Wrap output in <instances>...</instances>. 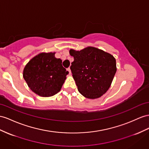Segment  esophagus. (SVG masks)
<instances>
[{
  "label": "esophagus",
  "mask_w": 149,
  "mask_h": 149,
  "mask_svg": "<svg viewBox=\"0 0 149 149\" xmlns=\"http://www.w3.org/2000/svg\"><path fill=\"white\" fill-rule=\"evenodd\" d=\"M67 70H68V72H69V74H71V70H70V68H67Z\"/></svg>",
  "instance_id": "1"
}]
</instances>
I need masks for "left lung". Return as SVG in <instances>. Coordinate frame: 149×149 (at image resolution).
<instances>
[{"label": "left lung", "mask_w": 149, "mask_h": 149, "mask_svg": "<svg viewBox=\"0 0 149 149\" xmlns=\"http://www.w3.org/2000/svg\"><path fill=\"white\" fill-rule=\"evenodd\" d=\"M74 56L70 69L79 92L88 99H97L111 86L116 72V59L109 53L93 47L80 51L70 49Z\"/></svg>", "instance_id": "obj_1"}]
</instances>
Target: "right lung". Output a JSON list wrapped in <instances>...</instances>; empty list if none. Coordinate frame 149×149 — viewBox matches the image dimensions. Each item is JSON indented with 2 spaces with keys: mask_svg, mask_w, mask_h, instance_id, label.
Wrapping results in <instances>:
<instances>
[{
  "mask_svg": "<svg viewBox=\"0 0 149 149\" xmlns=\"http://www.w3.org/2000/svg\"><path fill=\"white\" fill-rule=\"evenodd\" d=\"M55 52H42L26 65L23 77L33 92L41 97H50L60 91L68 72Z\"/></svg>",
  "mask_w": 149,
  "mask_h": 149,
  "instance_id": "add662e5",
  "label": "right lung"
}]
</instances>
